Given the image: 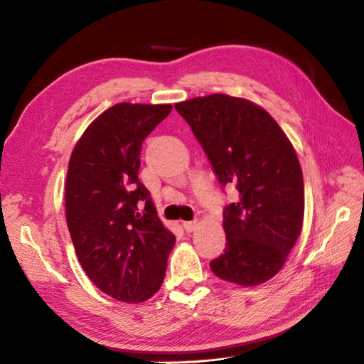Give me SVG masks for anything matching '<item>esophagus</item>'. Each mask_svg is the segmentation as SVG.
Segmentation results:
<instances>
[{"instance_id": "34e87169", "label": "esophagus", "mask_w": 364, "mask_h": 364, "mask_svg": "<svg viewBox=\"0 0 364 364\" xmlns=\"http://www.w3.org/2000/svg\"><path fill=\"white\" fill-rule=\"evenodd\" d=\"M198 226V222L197 220H192V222H183V228L188 232H192V231H196V228Z\"/></svg>"}]
</instances>
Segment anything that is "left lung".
Segmentation results:
<instances>
[{
	"mask_svg": "<svg viewBox=\"0 0 364 364\" xmlns=\"http://www.w3.org/2000/svg\"><path fill=\"white\" fill-rule=\"evenodd\" d=\"M175 109L191 125L218 183L239 191V200L225 206L226 248L210 260V269L243 287L268 281L284 267L302 228L304 181L291 142L247 99L210 95Z\"/></svg>",
	"mask_w": 364,
	"mask_h": 364,
	"instance_id": "1",
	"label": "left lung"
}]
</instances>
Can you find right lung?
<instances>
[{
    "instance_id": "right-lung-1",
    "label": "right lung",
    "mask_w": 364,
    "mask_h": 364,
    "mask_svg": "<svg viewBox=\"0 0 364 364\" xmlns=\"http://www.w3.org/2000/svg\"><path fill=\"white\" fill-rule=\"evenodd\" d=\"M171 109L109 107L82 134L68 166L65 209L75 255L91 282L122 302L154 296L175 245L138 178L142 142Z\"/></svg>"
}]
</instances>
